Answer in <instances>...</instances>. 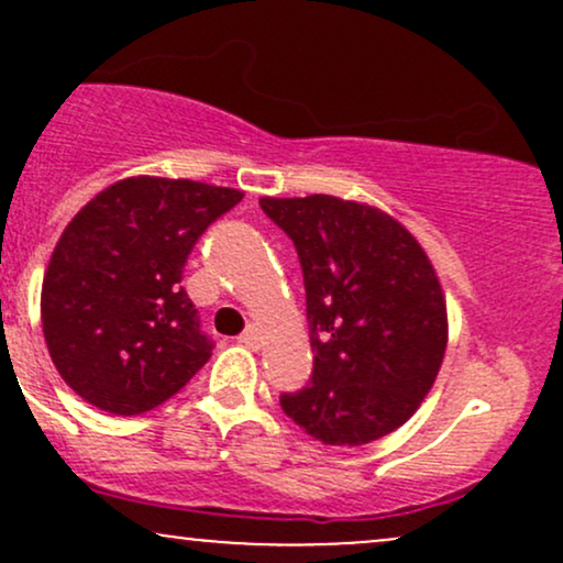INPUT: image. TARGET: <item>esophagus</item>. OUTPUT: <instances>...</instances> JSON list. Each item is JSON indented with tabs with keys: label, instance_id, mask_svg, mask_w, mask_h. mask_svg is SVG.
<instances>
[{
	"label": "esophagus",
	"instance_id": "obj_1",
	"mask_svg": "<svg viewBox=\"0 0 563 563\" xmlns=\"http://www.w3.org/2000/svg\"><path fill=\"white\" fill-rule=\"evenodd\" d=\"M238 341H241V344L249 346V349H260V331H256L254 325H249L241 333V339H238Z\"/></svg>",
	"mask_w": 563,
	"mask_h": 563
}]
</instances>
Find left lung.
<instances>
[{"label": "left lung", "mask_w": 563, "mask_h": 563, "mask_svg": "<svg viewBox=\"0 0 563 563\" xmlns=\"http://www.w3.org/2000/svg\"><path fill=\"white\" fill-rule=\"evenodd\" d=\"M294 241L314 371L283 412L309 437L357 448L399 429L434 386L448 303L421 243L397 219L335 196L262 198Z\"/></svg>", "instance_id": "1"}]
</instances>
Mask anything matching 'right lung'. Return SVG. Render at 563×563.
<instances>
[{
  "instance_id": "obj_1",
  "label": "right lung",
  "mask_w": 563,
  "mask_h": 563,
  "mask_svg": "<svg viewBox=\"0 0 563 563\" xmlns=\"http://www.w3.org/2000/svg\"><path fill=\"white\" fill-rule=\"evenodd\" d=\"M241 198L192 179L129 177L70 219L44 273L42 328L81 399L140 416L209 363L214 341L179 283L198 238Z\"/></svg>"
}]
</instances>
